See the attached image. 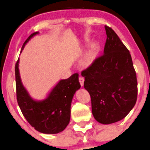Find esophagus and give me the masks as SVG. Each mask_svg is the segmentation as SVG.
<instances>
[{"label": "esophagus", "mask_w": 150, "mask_h": 150, "mask_svg": "<svg viewBox=\"0 0 150 150\" xmlns=\"http://www.w3.org/2000/svg\"><path fill=\"white\" fill-rule=\"evenodd\" d=\"M84 78H83V77H80L79 78V82L80 83V86H84Z\"/></svg>", "instance_id": "34e87169"}]
</instances>
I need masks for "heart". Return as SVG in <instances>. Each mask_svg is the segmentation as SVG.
Listing matches in <instances>:
<instances>
[{"instance_id":"1","label":"heart","mask_w":150,"mask_h":150,"mask_svg":"<svg viewBox=\"0 0 150 150\" xmlns=\"http://www.w3.org/2000/svg\"><path fill=\"white\" fill-rule=\"evenodd\" d=\"M100 46L98 43H94L90 47L82 58V64L85 66H91L93 64L98 57Z\"/></svg>"}]
</instances>
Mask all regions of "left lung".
I'll return each instance as SVG.
<instances>
[{
	"instance_id": "8db88e82",
	"label": "left lung",
	"mask_w": 150,
	"mask_h": 150,
	"mask_svg": "<svg viewBox=\"0 0 150 150\" xmlns=\"http://www.w3.org/2000/svg\"><path fill=\"white\" fill-rule=\"evenodd\" d=\"M103 55L82 72L98 122L110 124L127 116L137 98V80L132 57L115 31L105 26Z\"/></svg>"
}]
</instances>
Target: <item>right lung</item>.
<instances>
[{
    "label": "right lung",
    "mask_w": 150,
    "mask_h": 150,
    "mask_svg": "<svg viewBox=\"0 0 150 150\" xmlns=\"http://www.w3.org/2000/svg\"><path fill=\"white\" fill-rule=\"evenodd\" d=\"M39 34L29 36L22 46L21 53L28 42ZM19 58L15 67L17 101L23 116L36 130L44 134L62 132L70 120V107L75 92L80 89L78 74L60 80L43 100L33 98L23 86L18 69Z\"/></svg>",
    "instance_id": "obj_1"
}]
</instances>
